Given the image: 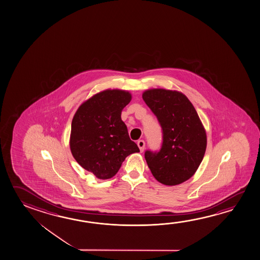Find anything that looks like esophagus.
I'll return each mask as SVG.
<instances>
[{
    "mask_svg": "<svg viewBox=\"0 0 260 260\" xmlns=\"http://www.w3.org/2000/svg\"><path fill=\"white\" fill-rule=\"evenodd\" d=\"M137 145H138V147H139V149H140V152H143L144 149H145V141H144V140H139V141L137 142Z\"/></svg>",
    "mask_w": 260,
    "mask_h": 260,
    "instance_id": "1",
    "label": "esophagus"
}]
</instances>
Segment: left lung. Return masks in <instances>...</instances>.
<instances>
[{
    "label": "left lung",
    "mask_w": 260,
    "mask_h": 260,
    "mask_svg": "<svg viewBox=\"0 0 260 260\" xmlns=\"http://www.w3.org/2000/svg\"><path fill=\"white\" fill-rule=\"evenodd\" d=\"M142 96L163 130L160 151L145 152L147 166L161 184H182L194 176L202 162L207 149L206 129L194 106L183 92L148 89Z\"/></svg>",
    "instance_id": "1"
}]
</instances>
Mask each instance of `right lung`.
Returning <instances> with one entry per match:
<instances>
[{
    "instance_id": "right-lung-1",
    "label": "right lung",
    "mask_w": 260,
    "mask_h": 260,
    "mask_svg": "<svg viewBox=\"0 0 260 260\" xmlns=\"http://www.w3.org/2000/svg\"><path fill=\"white\" fill-rule=\"evenodd\" d=\"M131 99L128 91L107 89L84 101L74 115L71 152L76 162L98 179L112 178L126 156L139 152L121 119Z\"/></svg>"
}]
</instances>
